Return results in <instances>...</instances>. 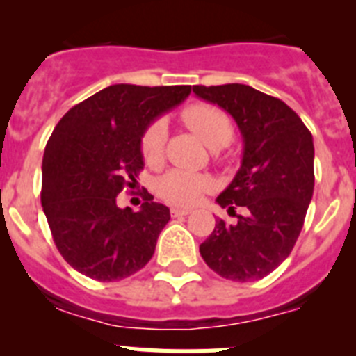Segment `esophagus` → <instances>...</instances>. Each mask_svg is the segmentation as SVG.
<instances>
[{
	"label": "esophagus",
	"instance_id": "34e87169",
	"mask_svg": "<svg viewBox=\"0 0 356 356\" xmlns=\"http://www.w3.org/2000/svg\"><path fill=\"white\" fill-rule=\"evenodd\" d=\"M191 210L188 209H178V207H172L171 209V216L172 217H181V216H188Z\"/></svg>",
	"mask_w": 356,
	"mask_h": 356
}]
</instances>
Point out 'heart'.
Returning a JSON list of instances; mask_svg holds the SVG:
<instances>
[{
    "label": "heart",
    "mask_w": 356,
    "mask_h": 356,
    "mask_svg": "<svg viewBox=\"0 0 356 356\" xmlns=\"http://www.w3.org/2000/svg\"><path fill=\"white\" fill-rule=\"evenodd\" d=\"M181 119L210 149H221L234 140L235 128L228 115L209 103H194L181 112ZM165 122L153 121L144 130L140 139V153L149 163L156 162L165 144ZM212 188V180L205 175L175 169L156 181V193L172 205H194L200 197Z\"/></svg>",
    "instance_id": "1"
}]
</instances>
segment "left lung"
I'll use <instances>...</instances> for the list:
<instances>
[{
    "label": "left lung",
    "instance_id": "obj_1",
    "mask_svg": "<svg viewBox=\"0 0 356 356\" xmlns=\"http://www.w3.org/2000/svg\"><path fill=\"white\" fill-rule=\"evenodd\" d=\"M193 90L235 119L244 143L241 169L216 201L228 210L244 207L246 216L235 225L219 219L200 253L222 278L260 280L287 259L303 228L314 194L312 134L291 106L250 85Z\"/></svg>",
    "mask_w": 356,
    "mask_h": 356
}]
</instances>
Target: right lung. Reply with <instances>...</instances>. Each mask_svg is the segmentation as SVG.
I'll use <instances>...</instances> for the list:
<instances>
[{"instance_id": "1", "label": "right lung", "mask_w": 356, "mask_h": 356, "mask_svg": "<svg viewBox=\"0 0 356 356\" xmlns=\"http://www.w3.org/2000/svg\"><path fill=\"white\" fill-rule=\"evenodd\" d=\"M188 94L191 85H110L55 127L44 149L40 201L56 248L78 273L115 282L151 260L169 209L147 191L139 212L115 200L144 169V130Z\"/></svg>"}]
</instances>
